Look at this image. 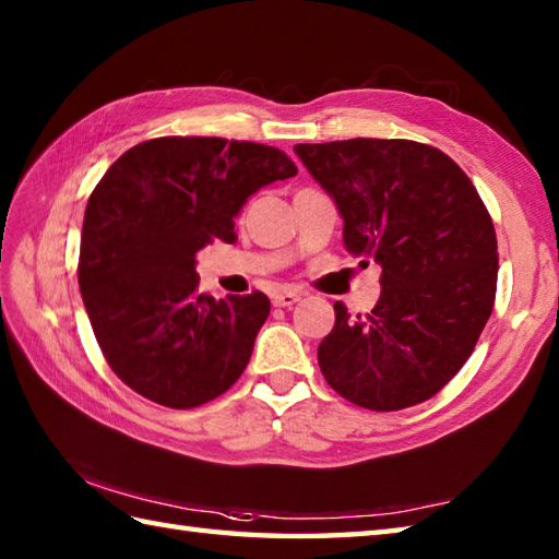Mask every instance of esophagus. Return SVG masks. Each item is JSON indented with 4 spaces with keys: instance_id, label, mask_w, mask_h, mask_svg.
Here are the masks:
<instances>
[{
    "instance_id": "obj_1",
    "label": "esophagus",
    "mask_w": 559,
    "mask_h": 559,
    "mask_svg": "<svg viewBox=\"0 0 559 559\" xmlns=\"http://www.w3.org/2000/svg\"><path fill=\"white\" fill-rule=\"evenodd\" d=\"M271 300L276 307H290L295 302H300V293L298 290H278L271 295Z\"/></svg>"
}]
</instances>
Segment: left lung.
Masks as SVG:
<instances>
[{"label": "left lung", "instance_id": "obj_1", "mask_svg": "<svg viewBox=\"0 0 559 559\" xmlns=\"http://www.w3.org/2000/svg\"><path fill=\"white\" fill-rule=\"evenodd\" d=\"M295 153L343 216L360 266H382L372 312L336 324L317 358L329 386L370 411H401L442 391L492 314L497 235L468 175L408 139L298 144Z\"/></svg>", "mask_w": 559, "mask_h": 559}]
</instances>
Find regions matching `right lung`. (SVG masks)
I'll return each instance as SVG.
<instances>
[{
  "label": "right lung",
  "mask_w": 559,
  "mask_h": 559,
  "mask_svg": "<svg viewBox=\"0 0 559 559\" xmlns=\"http://www.w3.org/2000/svg\"><path fill=\"white\" fill-rule=\"evenodd\" d=\"M298 175L286 153L218 136H158L117 158L91 192L79 288L105 360L160 406L187 411L225 394L252 358L264 293L213 300L194 257L237 240L249 194Z\"/></svg>",
  "instance_id": "1"
}]
</instances>
